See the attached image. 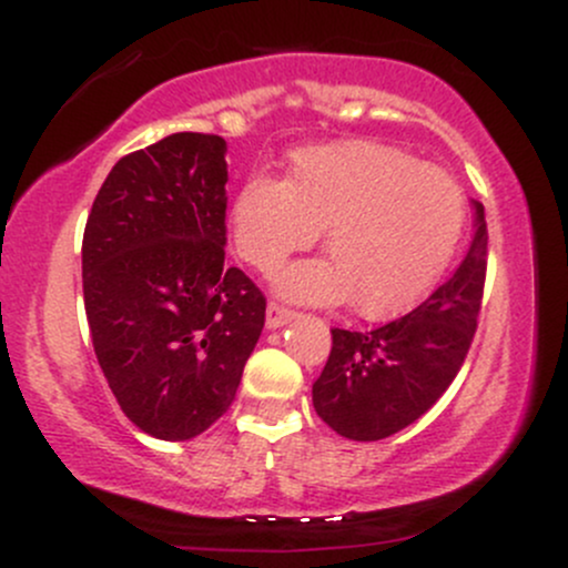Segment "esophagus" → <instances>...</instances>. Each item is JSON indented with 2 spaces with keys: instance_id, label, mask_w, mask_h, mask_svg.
I'll list each match as a JSON object with an SVG mask.
<instances>
[{
  "instance_id": "obj_1",
  "label": "esophagus",
  "mask_w": 568,
  "mask_h": 568,
  "mask_svg": "<svg viewBox=\"0 0 568 568\" xmlns=\"http://www.w3.org/2000/svg\"><path fill=\"white\" fill-rule=\"evenodd\" d=\"M293 317H296V315H293L288 306H283V304L266 306V328H270V331L283 328V325H288Z\"/></svg>"
}]
</instances>
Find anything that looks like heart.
Segmentation results:
<instances>
[{"label":"heart","instance_id":"obj_1","mask_svg":"<svg viewBox=\"0 0 568 568\" xmlns=\"http://www.w3.org/2000/svg\"><path fill=\"white\" fill-rule=\"evenodd\" d=\"M465 194L446 171L374 141L291 154L285 181L251 175L232 200L240 258L272 275L325 230L328 258L291 264L275 291L296 304H347L384 321L419 304L454 258Z\"/></svg>","mask_w":568,"mask_h":568}]
</instances>
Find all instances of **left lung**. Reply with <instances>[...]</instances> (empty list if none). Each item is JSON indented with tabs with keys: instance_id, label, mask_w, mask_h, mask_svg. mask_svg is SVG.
<instances>
[{
	"instance_id": "left-lung-1",
	"label": "left lung",
	"mask_w": 568,
	"mask_h": 568,
	"mask_svg": "<svg viewBox=\"0 0 568 568\" xmlns=\"http://www.w3.org/2000/svg\"><path fill=\"white\" fill-rule=\"evenodd\" d=\"M470 205L475 232L467 256L427 302L368 334L331 331L334 347L312 384V406L342 438L382 440L400 433L427 414L459 374L486 280L484 205L475 200Z\"/></svg>"
}]
</instances>
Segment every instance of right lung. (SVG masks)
<instances>
[{
  "label": "right lung",
  "mask_w": 568,
  "mask_h": 568,
  "mask_svg": "<svg viewBox=\"0 0 568 568\" xmlns=\"http://www.w3.org/2000/svg\"><path fill=\"white\" fill-rule=\"evenodd\" d=\"M226 141L173 133L112 168L82 240L98 366L141 433L192 440L237 393L262 291L224 264Z\"/></svg>",
  "instance_id": "obj_1"
}]
</instances>
